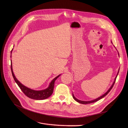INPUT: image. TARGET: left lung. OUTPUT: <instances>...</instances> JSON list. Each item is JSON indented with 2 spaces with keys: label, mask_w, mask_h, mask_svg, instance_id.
<instances>
[{
  "label": "left lung",
  "mask_w": 128,
  "mask_h": 128,
  "mask_svg": "<svg viewBox=\"0 0 128 128\" xmlns=\"http://www.w3.org/2000/svg\"><path fill=\"white\" fill-rule=\"evenodd\" d=\"M119 71H118V74H117V76H116V78H115V80H114V82H113V84H112V86H110V88L108 89V90L107 91L105 94H104L103 95V96H100V97H99V98H96V99H95V100H91V101H82V100H78L77 98H76L75 96H74V94H72V97H73V98H74V100H76V101H77V102H78V103H81V104H90V103H94V102H96V101H98V100H100L101 98H103L104 96H105L107 94H108L110 92V91L112 90V87H113V86H114V84H115V82H116V78H117V75H118V73H119Z\"/></svg>",
  "instance_id": "left-lung-1"
}]
</instances>
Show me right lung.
<instances>
[{"mask_svg":"<svg viewBox=\"0 0 128 128\" xmlns=\"http://www.w3.org/2000/svg\"><path fill=\"white\" fill-rule=\"evenodd\" d=\"M12 50L11 53L12 52ZM11 70L12 76L13 78H14V80H15L17 84L19 86V88L21 89L22 92L25 94V96H27L32 99L36 100H44V99L48 98L52 95V94L53 92V89H54V86L55 81L56 80V79L60 75H59L58 76L56 77L55 78H54L50 82L49 86L46 89L42 90L36 91V90H34L30 89L28 88V87H26L25 86L23 85L16 78V77L14 75V73L13 72L11 60Z\"/></svg>","mask_w":128,"mask_h":128,"instance_id":"right-lung-1","label":"right lung"}]
</instances>
